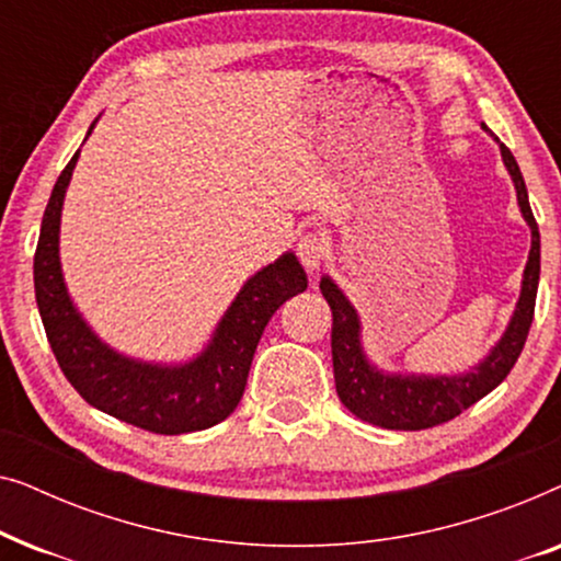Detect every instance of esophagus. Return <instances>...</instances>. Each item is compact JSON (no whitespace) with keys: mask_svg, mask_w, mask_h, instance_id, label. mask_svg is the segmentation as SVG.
<instances>
[{"mask_svg":"<svg viewBox=\"0 0 561 561\" xmlns=\"http://www.w3.org/2000/svg\"><path fill=\"white\" fill-rule=\"evenodd\" d=\"M296 252H298V260H301L304 267H309V271H317V267L324 263L329 250H327L324 237L306 234V237H301V240H298Z\"/></svg>","mask_w":561,"mask_h":561,"instance_id":"1","label":"esophagus"}]
</instances>
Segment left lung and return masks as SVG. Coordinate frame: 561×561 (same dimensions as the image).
<instances>
[{
	"label": "left lung",
	"instance_id": "left-lung-1",
	"mask_svg": "<svg viewBox=\"0 0 561 561\" xmlns=\"http://www.w3.org/2000/svg\"><path fill=\"white\" fill-rule=\"evenodd\" d=\"M485 127V125H482ZM488 129V127H485ZM503 163L508 168L513 186H516L518 206L524 219L531 227V252L524 271V286L513 311V319L501 342L490 350V355L465 375H388L367 363L363 344H359V317L336 283L324 275L319 283L321 296L332 309V363L336 396L357 419L373 426L396 428V432H421V428L439 426L444 421L459 416L490 390H495L508 378L516 359L524 350L528 329L534 321L536 290H539L541 271V237L536 225L528 191L520 175V168L513 152L501 145Z\"/></svg>",
	"mask_w": 561,
	"mask_h": 561
}]
</instances>
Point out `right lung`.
Segmentation results:
<instances>
[{"instance_id": "right-lung-1", "label": "right lung", "mask_w": 561, "mask_h": 561, "mask_svg": "<svg viewBox=\"0 0 561 561\" xmlns=\"http://www.w3.org/2000/svg\"><path fill=\"white\" fill-rule=\"evenodd\" d=\"M76 160L79 152L53 186L33 263L37 309L60 370L83 401L145 432L173 436L219 424L240 403L267 321L283 301L306 290L301 263L286 252L252 275L219 321L209 347L191 363L168 367L119 355L81 319L60 273V209Z\"/></svg>"}]
</instances>
